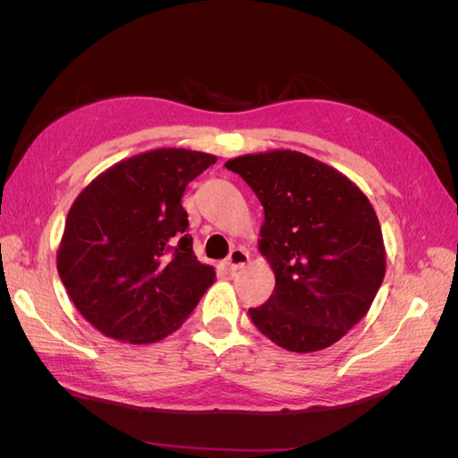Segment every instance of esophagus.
I'll use <instances>...</instances> for the list:
<instances>
[{"mask_svg": "<svg viewBox=\"0 0 458 458\" xmlns=\"http://www.w3.org/2000/svg\"><path fill=\"white\" fill-rule=\"evenodd\" d=\"M248 261H250V256H248V252L242 250V248H234V250H231V254L225 261V266H227L229 271H239L241 267L246 266Z\"/></svg>", "mask_w": 458, "mask_h": 458, "instance_id": "obj_1", "label": "esophagus"}]
</instances>
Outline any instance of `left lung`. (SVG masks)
Here are the masks:
<instances>
[{"label":"left lung","instance_id":"obj_1","mask_svg":"<svg viewBox=\"0 0 458 458\" xmlns=\"http://www.w3.org/2000/svg\"><path fill=\"white\" fill-rule=\"evenodd\" d=\"M259 199L258 248L275 290L248 310L263 336L296 353L325 350L372 306L386 273L377 212L350 177L303 152L273 148L225 162Z\"/></svg>","mask_w":458,"mask_h":458}]
</instances>
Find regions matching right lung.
I'll list each match as a JSON object with an SVG mask.
<instances>
[{
    "mask_svg": "<svg viewBox=\"0 0 458 458\" xmlns=\"http://www.w3.org/2000/svg\"><path fill=\"white\" fill-rule=\"evenodd\" d=\"M208 152L162 147L120 160L66 216L57 271L74 308L106 338L152 344L185 323L216 269L200 263L182 206Z\"/></svg>",
    "mask_w": 458,
    "mask_h": 458,
    "instance_id": "obj_1",
    "label": "right lung"
}]
</instances>
